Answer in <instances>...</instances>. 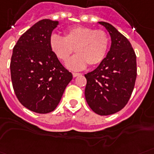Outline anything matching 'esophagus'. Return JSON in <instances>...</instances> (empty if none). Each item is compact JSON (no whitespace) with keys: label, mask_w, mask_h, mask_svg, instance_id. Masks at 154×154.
I'll return each instance as SVG.
<instances>
[{"label":"esophagus","mask_w":154,"mask_h":154,"mask_svg":"<svg viewBox=\"0 0 154 154\" xmlns=\"http://www.w3.org/2000/svg\"><path fill=\"white\" fill-rule=\"evenodd\" d=\"M81 73H79V72H72V76H73V77H77V76H80Z\"/></svg>","instance_id":"34e87169"}]
</instances>
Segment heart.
Returning <instances> with one entry per match:
<instances>
[{"mask_svg":"<svg viewBox=\"0 0 154 154\" xmlns=\"http://www.w3.org/2000/svg\"><path fill=\"white\" fill-rule=\"evenodd\" d=\"M50 47L54 55L66 62L74 51L77 54L67 63L71 70L83 69L88 63L96 66L102 62L109 49V37L105 31L88 27L75 26L64 32L63 37L53 34L50 37Z\"/></svg>","mask_w":154,"mask_h":154,"instance_id":"heart-1","label":"heart"}]
</instances>
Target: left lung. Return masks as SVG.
<instances>
[{"label": "left lung", "mask_w": 154, "mask_h": 154, "mask_svg": "<svg viewBox=\"0 0 154 154\" xmlns=\"http://www.w3.org/2000/svg\"><path fill=\"white\" fill-rule=\"evenodd\" d=\"M111 36V47L94 71L85 75V97L90 108L101 116L113 114L126 106L137 75L136 55L131 44L109 23L99 22Z\"/></svg>", "instance_id": "8db88e82"}]
</instances>
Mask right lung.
<instances>
[{"mask_svg": "<svg viewBox=\"0 0 154 154\" xmlns=\"http://www.w3.org/2000/svg\"><path fill=\"white\" fill-rule=\"evenodd\" d=\"M58 24L42 19L20 36L13 49L10 74L14 93L25 108L37 113L54 111L72 79L50 47Z\"/></svg>", "mask_w": 154, "mask_h": 154, "instance_id": "obj_1", "label": "right lung"}]
</instances>
